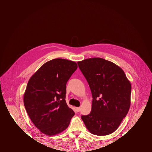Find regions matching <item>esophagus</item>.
<instances>
[{"mask_svg": "<svg viewBox=\"0 0 152 152\" xmlns=\"http://www.w3.org/2000/svg\"><path fill=\"white\" fill-rule=\"evenodd\" d=\"M75 110H76V111H77V112H79V111H80L81 108H80V107H76V108H75Z\"/></svg>", "mask_w": 152, "mask_h": 152, "instance_id": "obj_1", "label": "esophagus"}]
</instances>
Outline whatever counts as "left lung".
<instances>
[{"instance_id":"8db88e82","label":"left lung","mask_w":152,"mask_h":152,"mask_svg":"<svg viewBox=\"0 0 152 152\" xmlns=\"http://www.w3.org/2000/svg\"><path fill=\"white\" fill-rule=\"evenodd\" d=\"M92 95V110L81 118L92 134L107 135L115 132L131 105V84L124 71L102 58L77 62Z\"/></svg>"}]
</instances>
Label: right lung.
Listing matches in <instances>:
<instances>
[{"label": "right lung", "mask_w": 152, "mask_h": 152, "mask_svg": "<svg viewBox=\"0 0 152 152\" xmlns=\"http://www.w3.org/2000/svg\"><path fill=\"white\" fill-rule=\"evenodd\" d=\"M77 68L75 61L55 58L45 63L30 77L24 105L32 122L43 134L62 132L75 115L65 100L66 84Z\"/></svg>", "instance_id": "add662e5"}]
</instances>
